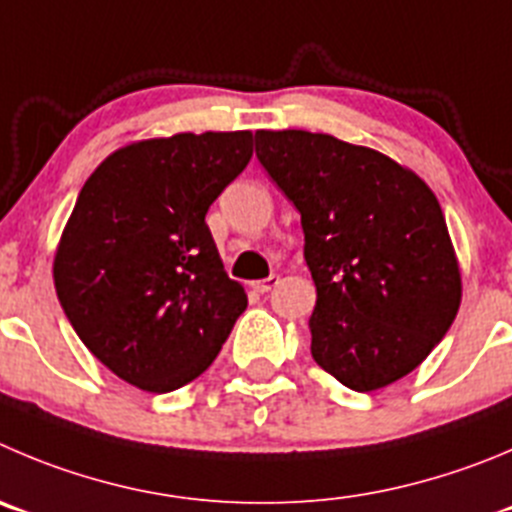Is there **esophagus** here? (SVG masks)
Wrapping results in <instances>:
<instances>
[{"instance_id": "34e87169", "label": "esophagus", "mask_w": 512, "mask_h": 512, "mask_svg": "<svg viewBox=\"0 0 512 512\" xmlns=\"http://www.w3.org/2000/svg\"><path fill=\"white\" fill-rule=\"evenodd\" d=\"M278 283H280L278 275H270V278L257 280V283H252V290H255V293H260V295H265V293H270V290L275 288V285H278Z\"/></svg>"}]
</instances>
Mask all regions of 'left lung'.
Returning a JSON list of instances; mask_svg holds the SVG:
<instances>
[{"mask_svg": "<svg viewBox=\"0 0 512 512\" xmlns=\"http://www.w3.org/2000/svg\"><path fill=\"white\" fill-rule=\"evenodd\" d=\"M255 151L300 212L315 283L310 353L353 391L417 369L450 331L462 278L434 191L374 148L257 131Z\"/></svg>", "mask_w": 512, "mask_h": 512, "instance_id": "1", "label": "left lung"}]
</instances>
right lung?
<instances>
[{
    "label": "right lung",
    "instance_id": "right-lung-1",
    "mask_svg": "<svg viewBox=\"0 0 512 512\" xmlns=\"http://www.w3.org/2000/svg\"><path fill=\"white\" fill-rule=\"evenodd\" d=\"M252 133H176L113 151L80 189L55 252L70 326L118 379L166 394L212 366L247 295L209 232Z\"/></svg>",
    "mask_w": 512,
    "mask_h": 512
}]
</instances>
